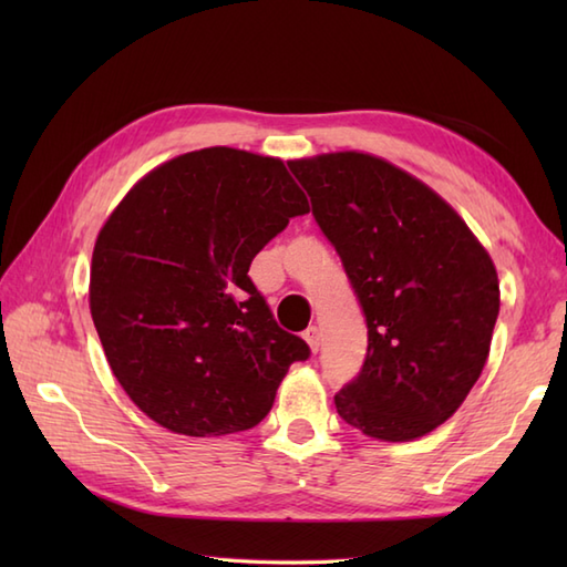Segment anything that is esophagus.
Returning <instances> with one entry per match:
<instances>
[{
	"mask_svg": "<svg viewBox=\"0 0 567 567\" xmlns=\"http://www.w3.org/2000/svg\"><path fill=\"white\" fill-rule=\"evenodd\" d=\"M305 341L309 343V348L311 351H319V346H321V333H319V329L317 327H309L307 331H305Z\"/></svg>",
	"mask_w": 567,
	"mask_h": 567,
	"instance_id": "obj_1",
	"label": "esophagus"
}]
</instances>
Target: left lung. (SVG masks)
Listing matches in <instances>:
<instances>
[{"mask_svg": "<svg viewBox=\"0 0 567 567\" xmlns=\"http://www.w3.org/2000/svg\"><path fill=\"white\" fill-rule=\"evenodd\" d=\"M368 323V355L333 396L370 439L412 441L473 390L499 315L495 262L421 179L368 153L292 161Z\"/></svg>", "mask_w": 567, "mask_h": 567, "instance_id": "obj_1", "label": "left lung"}]
</instances>
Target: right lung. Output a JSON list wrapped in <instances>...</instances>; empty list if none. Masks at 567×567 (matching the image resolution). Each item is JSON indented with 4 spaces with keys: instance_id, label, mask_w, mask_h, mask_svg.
<instances>
[{
    "instance_id": "right-lung-1",
    "label": "right lung",
    "mask_w": 567,
    "mask_h": 567,
    "mask_svg": "<svg viewBox=\"0 0 567 567\" xmlns=\"http://www.w3.org/2000/svg\"><path fill=\"white\" fill-rule=\"evenodd\" d=\"M309 212L282 161L226 146L148 173L102 226L90 311L112 372L185 436L252 429L309 346L277 327L252 258Z\"/></svg>"
}]
</instances>
